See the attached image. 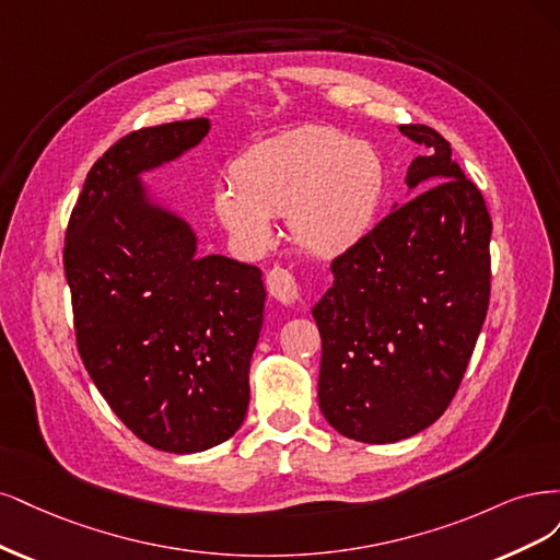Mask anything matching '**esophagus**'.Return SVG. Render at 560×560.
Here are the masks:
<instances>
[{"instance_id": "esophagus-1", "label": "esophagus", "mask_w": 560, "mask_h": 560, "mask_svg": "<svg viewBox=\"0 0 560 560\" xmlns=\"http://www.w3.org/2000/svg\"><path fill=\"white\" fill-rule=\"evenodd\" d=\"M267 283V293L279 306H295L300 300V288L293 277V272H288L283 267H272L265 277Z\"/></svg>"}]
</instances>
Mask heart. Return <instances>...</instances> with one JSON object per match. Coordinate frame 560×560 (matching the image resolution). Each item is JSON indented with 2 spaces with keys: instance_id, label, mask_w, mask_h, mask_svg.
Here are the masks:
<instances>
[{
  "instance_id": "heart-1",
  "label": "heart",
  "mask_w": 560,
  "mask_h": 560,
  "mask_svg": "<svg viewBox=\"0 0 560 560\" xmlns=\"http://www.w3.org/2000/svg\"><path fill=\"white\" fill-rule=\"evenodd\" d=\"M232 182L213 197L232 237L262 248L272 240V215H288L302 248L332 258L372 230L386 190V165L370 143L306 125L250 147L234 162Z\"/></svg>"
}]
</instances>
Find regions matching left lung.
<instances>
[{
    "mask_svg": "<svg viewBox=\"0 0 560 560\" xmlns=\"http://www.w3.org/2000/svg\"><path fill=\"white\" fill-rule=\"evenodd\" d=\"M400 132L430 149L407 172V186L423 190L332 260L335 283L312 310L323 417L368 444L411 438L442 417L491 298L483 195L438 130L411 122Z\"/></svg>",
    "mask_w": 560,
    "mask_h": 560,
    "instance_id": "8db88e82",
    "label": "left lung"
}]
</instances>
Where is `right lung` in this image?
I'll return each mask as SVG.
<instances>
[{"instance_id":"1","label":"right lung","mask_w":560,"mask_h":560,"mask_svg":"<svg viewBox=\"0 0 560 560\" xmlns=\"http://www.w3.org/2000/svg\"><path fill=\"white\" fill-rule=\"evenodd\" d=\"M207 118L118 139L71 209L65 275L83 365L116 417L170 454L230 440L248 409L262 328L256 265L197 256L186 221L153 205L139 174L200 143Z\"/></svg>"}]
</instances>
